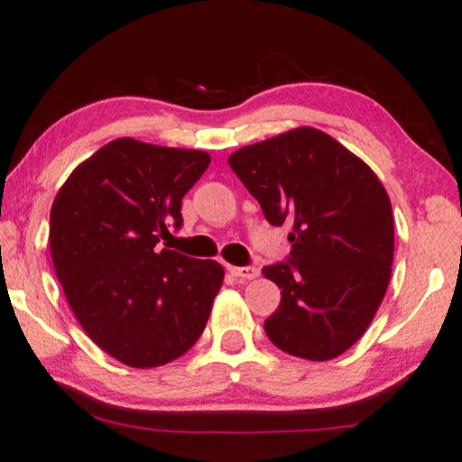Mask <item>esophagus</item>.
<instances>
[{
    "mask_svg": "<svg viewBox=\"0 0 462 462\" xmlns=\"http://www.w3.org/2000/svg\"><path fill=\"white\" fill-rule=\"evenodd\" d=\"M229 273L236 276V279H244V281H252L260 274V271L255 266H229Z\"/></svg>",
    "mask_w": 462,
    "mask_h": 462,
    "instance_id": "1",
    "label": "esophagus"
}]
</instances>
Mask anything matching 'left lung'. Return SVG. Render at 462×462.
Returning a JSON list of instances; mask_svg holds the SVG:
<instances>
[{
	"label": "left lung",
	"instance_id": "8db88e82",
	"mask_svg": "<svg viewBox=\"0 0 462 462\" xmlns=\"http://www.w3.org/2000/svg\"><path fill=\"white\" fill-rule=\"evenodd\" d=\"M229 165L266 221L291 229L287 262L262 268L281 289V305L264 322L268 338L301 359L338 357L367 330L393 273L394 223L384 186L316 127L239 148Z\"/></svg>",
	"mask_w": 462,
	"mask_h": 462
}]
</instances>
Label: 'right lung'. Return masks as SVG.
Instances as JSON below:
<instances>
[{
	"instance_id": "right-lung-1",
	"label": "right lung",
	"mask_w": 462,
	"mask_h": 462,
	"mask_svg": "<svg viewBox=\"0 0 462 462\" xmlns=\"http://www.w3.org/2000/svg\"><path fill=\"white\" fill-rule=\"evenodd\" d=\"M208 165L204 151L117 138L55 196V274L84 332L125 365L146 370L181 357L208 322L223 266L159 247L181 226V198Z\"/></svg>"
}]
</instances>
